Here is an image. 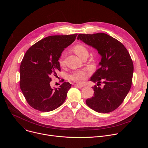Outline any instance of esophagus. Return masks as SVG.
Segmentation results:
<instances>
[{"label": "esophagus", "mask_w": 148, "mask_h": 148, "mask_svg": "<svg viewBox=\"0 0 148 148\" xmlns=\"http://www.w3.org/2000/svg\"><path fill=\"white\" fill-rule=\"evenodd\" d=\"M75 87H77V88H82L84 87V86L83 85H81V84H75Z\"/></svg>", "instance_id": "1"}]
</instances>
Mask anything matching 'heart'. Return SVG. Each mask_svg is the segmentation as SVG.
<instances>
[{
    "label": "heart",
    "mask_w": 148,
    "mask_h": 148,
    "mask_svg": "<svg viewBox=\"0 0 148 148\" xmlns=\"http://www.w3.org/2000/svg\"><path fill=\"white\" fill-rule=\"evenodd\" d=\"M74 51L79 57H81L83 54L86 53H88L87 49L81 45H77L75 46L74 47ZM64 55L62 53L61 54V57L59 60L60 66H64ZM87 75V74L86 71H82V70H76V71H73L70 75V79L74 81H75V82H82L86 80Z\"/></svg>",
    "instance_id": "obj_1"
}]
</instances>
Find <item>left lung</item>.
Listing matches in <instances>:
<instances>
[{"instance_id": "8db88e82", "label": "left lung", "mask_w": 148, "mask_h": 148, "mask_svg": "<svg viewBox=\"0 0 148 148\" xmlns=\"http://www.w3.org/2000/svg\"><path fill=\"white\" fill-rule=\"evenodd\" d=\"M77 39L97 49L101 56L100 68L91 77L98 87H92L94 96L86 103L98 112H112L122 103L131 87L134 64L130 53L120 41L105 33L79 34ZM101 82L102 88L99 87Z\"/></svg>"}]
</instances>
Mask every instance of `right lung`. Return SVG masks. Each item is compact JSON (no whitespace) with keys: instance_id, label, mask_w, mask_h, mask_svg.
<instances>
[{"instance_id":"right-lung-1","label":"right lung","mask_w":148,"mask_h":148,"mask_svg":"<svg viewBox=\"0 0 148 148\" xmlns=\"http://www.w3.org/2000/svg\"><path fill=\"white\" fill-rule=\"evenodd\" d=\"M77 36H49L37 42L25 53L20 67V87L34 109L49 112L65 101L71 84L63 82L58 88L53 89L50 77L57 76L60 71L58 60L61 53L73 43Z\"/></svg>"}]
</instances>
